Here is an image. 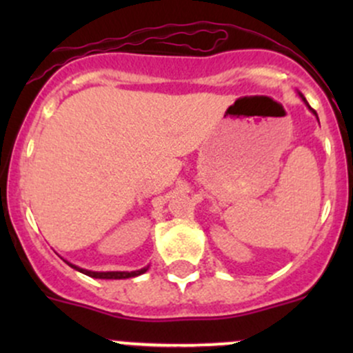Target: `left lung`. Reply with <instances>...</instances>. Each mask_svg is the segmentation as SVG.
<instances>
[{
    "instance_id": "8db88e82",
    "label": "left lung",
    "mask_w": 353,
    "mask_h": 353,
    "mask_svg": "<svg viewBox=\"0 0 353 353\" xmlns=\"http://www.w3.org/2000/svg\"><path fill=\"white\" fill-rule=\"evenodd\" d=\"M301 96H302V94H301ZM302 99H303V101H305V98H303V96H302ZM305 104H307V106H309V103H307V101H305ZM309 108H310V106H309ZM310 111H312V112H314V114H315V116H317V112H315V111H314V109H312V108H310ZM317 119H319V117H317Z\"/></svg>"
}]
</instances>
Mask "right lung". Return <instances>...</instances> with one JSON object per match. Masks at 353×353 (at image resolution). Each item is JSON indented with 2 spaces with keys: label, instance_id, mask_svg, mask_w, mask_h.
<instances>
[{
  "label": "right lung",
  "instance_id": "add662e5",
  "mask_svg": "<svg viewBox=\"0 0 353 353\" xmlns=\"http://www.w3.org/2000/svg\"><path fill=\"white\" fill-rule=\"evenodd\" d=\"M70 264V262H68ZM72 269L79 270V272L89 275V277H94V279H129V277H136V275H141L144 274L145 270H148V267H144V269L141 270H134V272H91V270H84V269H79V267L70 264Z\"/></svg>",
  "mask_w": 353,
  "mask_h": 353
}]
</instances>
